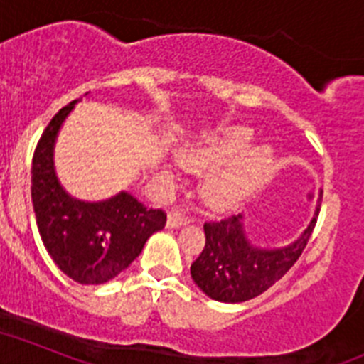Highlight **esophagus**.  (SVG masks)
<instances>
[{
  "mask_svg": "<svg viewBox=\"0 0 364 364\" xmlns=\"http://www.w3.org/2000/svg\"><path fill=\"white\" fill-rule=\"evenodd\" d=\"M188 222H191V218H188L185 213H181V210H172V213L168 215L166 228H181V225L188 224Z\"/></svg>",
  "mask_w": 364,
  "mask_h": 364,
  "instance_id": "esophagus-1",
  "label": "esophagus"
}]
</instances>
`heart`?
Listing matches in <instances>:
<instances>
[{"label": "heart", "mask_w": 364, "mask_h": 364, "mask_svg": "<svg viewBox=\"0 0 364 364\" xmlns=\"http://www.w3.org/2000/svg\"><path fill=\"white\" fill-rule=\"evenodd\" d=\"M252 140L248 129L233 127L181 151V163L188 170L198 173L215 172L203 185V196L213 209L239 207L267 173L270 151L259 148L246 154Z\"/></svg>", "instance_id": "b5f03b06"}]
</instances>
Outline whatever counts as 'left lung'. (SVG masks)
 Instances as JSON below:
<instances>
[{
    "instance_id": "1",
    "label": "left lung",
    "mask_w": 364,
    "mask_h": 364,
    "mask_svg": "<svg viewBox=\"0 0 364 364\" xmlns=\"http://www.w3.org/2000/svg\"><path fill=\"white\" fill-rule=\"evenodd\" d=\"M318 213L320 205L300 239L277 250L253 246L244 231L242 215L205 222V248L192 262V279L216 301L239 304L252 300L294 267L309 242Z\"/></svg>"
}]
</instances>
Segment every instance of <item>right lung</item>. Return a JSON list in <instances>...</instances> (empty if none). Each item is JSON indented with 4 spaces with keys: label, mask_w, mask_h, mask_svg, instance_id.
Instances as JSON below:
<instances>
[{
    "label": "right lung",
    "mask_w": 364,
    "mask_h": 364,
    "mask_svg": "<svg viewBox=\"0 0 364 364\" xmlns=\"http://www.w3.org/2000/svg\"><path fill=\"white\" fill-rule=\"evenodd\" d=\"M73 100L42 133L31 168L36 225L53 262L81 285H100L129 267L146 240L166 224L163 209H148L127 192L97 203L75 200L60 187L53 170V146Z\"/></svg>",
    "instance_id": "add662e5"
}]
</instances>
